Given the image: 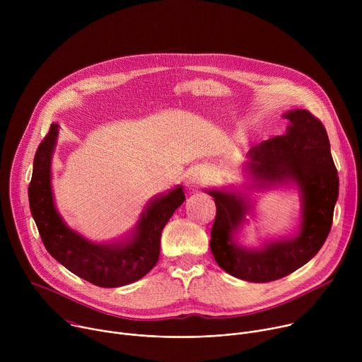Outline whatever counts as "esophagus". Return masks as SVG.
Returning <instances> with one entry per match:
<instances>
[{
    "label": "esophagus",
    "mask_w": 362,
    "mask_h": 362,
    "mask_svg": "<svg viewBox=\"0 0 362 362\" xmlns=\"http://www.w3.org/2000/svg\"><path fill=\"white\" fill-rule=\"evenodd\" d=\"M203 180H204V177L202 176V175H193L190 179H189V183H192V185H200V183H203Z\"/></svg>",
    "instance_id": "34e87169"
}]
</instances>
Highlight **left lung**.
Masks as SVG:
<instances>
[{
    "instance_id": "8db88e82",
    "label": "left lung",
    "mask_w": 362,
    "mask_h": 362,
    "mask_svg": "<svg viewBox=\"0 0 362 362\" xmlns=\"http://www.w3.org/2000/svg\"><path fill=\"white\" fill-rule=\"evenodd\" d=\"M284 117L291 122L286 133L252 147L249 169L259 182L298 186L302 209L295 238L261 249L238 246L232 235L247 214L246 202L238 193L208 192L216 203L211 235L215 261L232 276L249 282H271L295 272L318 253L332 226L339 179L327 130L308 110H293Z\"/></svg>"
}]
</instances>
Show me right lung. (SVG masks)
<instances>
[{
    "label": "right lung",
    "instance_id": "1",
    "mask_svg": "<svg viewBox=\"0 0 362 362\" xmlns=\"http://www.w3.org/2000/svg\"><path fill=\"white\" fill-rule=\"evenodd\" d=\"M59 124H51L40 143L28 186L31 215L48 253L74 275L103 288L139 281L158 264L160 236L173 212L185 202L183 187L150 200L134 230L123 240L93 243L69 229L59 216L49 183V165Z\"/></svg>",
    "mask_w": 362,
    "mask_h": 362
}]
</instances>
